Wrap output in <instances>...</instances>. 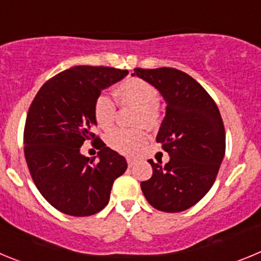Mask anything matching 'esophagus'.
<instances>
[{
  "mask_svg": "<svg viewBox=\"0 0 261 261\" xmlns=\"http://www.w3.org/2000/svg\"><path fill=\"white\" fill-rule=\"evenodd\" d=\"M126 162H128V166H129V167H132V166L135 165L136 161H135V159H132V158H126Z\"/></svg>",
  "mask_w": 261,
  "mask_h": 261,
  "instance_id": "1",
  "label": "esophagus"
}]
</instances>
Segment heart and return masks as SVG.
Masks as SVG:
<instances>
[{
  "label": "heart",
  "mask_w": 261,
  "mask_h": 261,
  "mask_svg": "<svg viewBox=\"0 0 261 261\" xmlns=\"http://www.w3.org/2000/svg\"><path fill=\"white\" fill-rule=\"evenodd\" d=\"M116 96L124 106L138 107L137 125L155 128L158 126L161 115L158 110V90L147 81L130 77L120 82L116 87ZM116 117V106L110 96L99 95L94 102V119L99 128L110 129ZM147 133L144 129L126 130L115 129L106 137V142L111 149L124 155H135L138 149L146 142Z\"/></svg>",
  "instance_id": "obj_1"
}]
</instances>
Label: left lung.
Returning <instances> with one entry per match:
<instances>
[{"instance_id":"1","label":"left lung","mask_w":261,"mask_h":261,"mask_svg":"<svg viewBox=\"0 0 261 261\" xmlns=\"http://www.w3.org/2000/svg\"><path fill=\"white\" fill-rule=\"evenodd\" d=\"M133 75L150 82L167 105L156 142L170 161L162 166L149 159L153 175L141 181L142 193L158 211L183 212L209 192L225 156L220 110L204 87L181 70L137 68Z\"/></svg>"}]
</instances>
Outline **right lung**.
I'll use <instances>...</instances> for the list:
<instances>
[{
	"label": "right lung",
	"instance_id": "1",
	"mask_svg": "<svg viewBox=\"0 0 261 261\" xmlns=\"http://www.w3.org/2000/svg\"><path fill=\"white\" fill-rule=\"evenodd\" d=\"M128 70L108 66H74L47 81L30 106L24 125V156L41 196L68 216L86 217L110 201L115 179L126 170V161L96 137L98 163L80 154L91 129L94 102L103 90Z\"/></svg>",
	"mask_w": 261,
	"mask_h": 261
}]
</instances>
